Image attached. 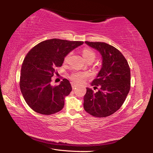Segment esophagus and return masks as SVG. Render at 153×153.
<instances>
[{
	"instance_id": "1",
	"label": "esophagus",
	"mask_w": 153,
	"mask_h": 153,
	"mask_svg": "<svg viewBox=\"0 0 153 153\" xmlns=\"http://www.w3.org/2000/svg\"><path fill=\"white\" fill-rule=\"evenodd\" d=\"M71 86H72V88L75 89L77 86V85L76 84H75V83H71Z\"/></svg>"
}]
</instances>
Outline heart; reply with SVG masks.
<instances>
[{"mask_svg":"<svg viewBox=\"0 0 153 153\" xmlns=\"http://www.w3.org/2000/svg\"><path fill=\"white\" fill-rule=\"evenodd\" d=\"M82 56L84 58L85 60L87 62L93 61L96 58V53L90 48H85L82 51ZM71 55V53L67 54L64 58V63H67L68 62L69 57ZM89 77V74L88 72L85 71H76L71 74L70 76V79L75 83L77 84H80V83L84 82L88 77Z\"/></svg>","mask_w":153,"mask_h":153,"instance_id":"obj_1","label":"heart"}]
</instances>
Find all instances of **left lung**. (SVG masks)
<instances>
[{"label":"left lung","mask_w":153,"mask_h":153,"mask_svg":"<svg viewBox=\"0 0 153 153\" xmlns=\"http://www.w3.org/2000/svg\"><path fill=\"white\" fill-rule=\"evenodd\" d=\"M85 42L100 52L102 65L91 84L98 91L86 88L84 108L94 117H108L120 109L126 100L131 86L130 68L122 53L114 46L105 42Z\"/></svg>","instance_id":"left-lung-1"}]
</instances>
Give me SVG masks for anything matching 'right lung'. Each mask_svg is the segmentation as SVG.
Instances as JSON below:
<instances>
[{"label":"right lung","mask_w":153,"mask_h":153,"mask_svg":"<svg viewBox=\"0 0 153 153\" xmlns=\"http://www.w3.org/2000/svg\"><path fill=\"white\" fill-rule=\"evenodd\" d=\"M82 41L53 39L42 41L31 49L22 63L19 86L28 106L35 112L51 115L62 110L65 98L72 90L69 80L52 86L51 77L57 74L67 54L82 45Z\"/></svg>","instance_id":"obj_1"}]
</instances>
